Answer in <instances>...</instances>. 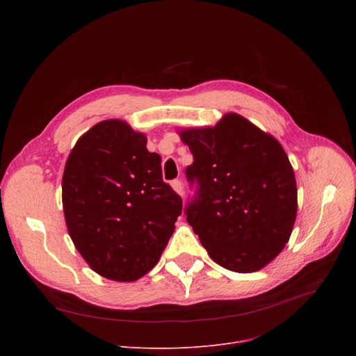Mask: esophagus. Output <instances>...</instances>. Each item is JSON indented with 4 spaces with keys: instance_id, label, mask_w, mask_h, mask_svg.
Here are the masks:
<instances>
[{
    "instance_id": "obj_1",
    "label": "esophagus",
    "mask_w": 356,
    "mask_h": 356,
    "mask_svg": "<svg viewBox=\"0 0 356 356\" xmlns=\"http://www.w3.org/2000/svg\"><path fill=\"white\" fill-rule=\"evenodd\" d=\"M172 188H173V191L177 193V195H180V196H183V184H181V181L180 180H173L172 181Z\"/></svg>"
}]
</instances>
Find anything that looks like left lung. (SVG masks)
<instances>
[{
  "label": "left lung",
  "mask_w": 356,
  "mask_h": 356,
  "mask_svg": "<svg viewBox=\"0 0 356 356\" xmlns=\"http://www.w3.org/2000/svg\"><path fill=\"white\" fill-rule=\"evenodd\" d=\"M179 136L193 154L186 176L199 189L186 215L200 244L227 270L264 268L284 250L297 215L296 176L283 145L235 112Z\"/></svg>",
  "instance_id": "left-lung-1"
}]
</instances>
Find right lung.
Listing matches in <instances>:
<instances>
[{"instance_id": "right-lung-1", "label": "right lung", "mask_w": 356, "mask_h": 356, "mask_svg": "<svg viewBox=\"0 0 356 356\" xmlns=\"http://www.w3.org/2000/svg\"><path fill=\"white\" fill-rule=\"evenodd\" d=\"M67 232L88 266L114 282L152 270L175 232L181 197L161 157L122 120L93 125L72 148L62 179Z\"/></svg>"}]
</instances>
